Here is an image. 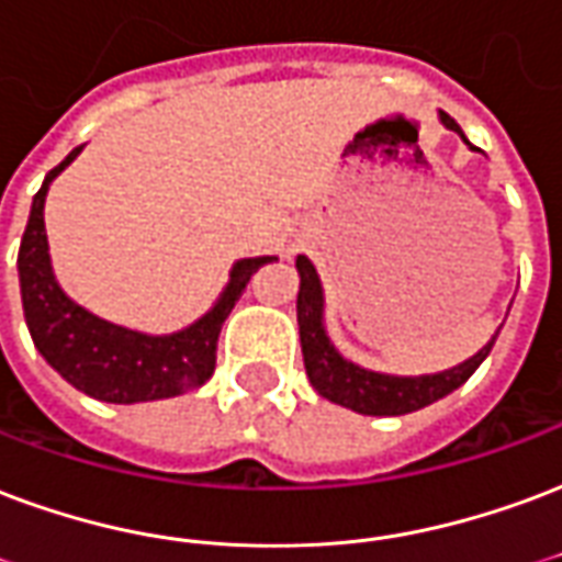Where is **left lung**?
Masks as SVG:
<instances>
[{
    "label": "left lung",
    "mask_w": 562,
    "mask_h": 562,
    "mask_svg": "<svg viewBox=\"0 0 562 562\" xmlns=\"http://www.w3.org/2000/svg\"><path fill=\"white\" fill-rule=\"evenodd\" d=\"M440 124L450 127L464 139V133L450 119L447 112H440ZM468 143V139H464ZM471 145V143H468ZM473 148V145H471ZM297 273H301V292H297V324H301V348H303V366L310 384L318 390V396L327 402H336L342 408H351L357 414H369V417H398V414H411L438 402V398L450 396L452 390H459L468 378L480 369V363L492 351V342L482 345L480 351L464 360V363L452 366L447 372H435V375H384V372H372L363 366L345 360L330 342V336L324 330V292L322 280L315 273L313 261L306 256H297Z\"/></svg>",
    "instance_id": "8db88e82"
}]
</instances>
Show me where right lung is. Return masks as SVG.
Instances as JSON below:
<instances>
[{
  "instance_id": "obj_1",
  "label": "right lung",
  "mask_w": 562,
  "mask_h": 562,
  "mask_svg": "<svg viewBox=\"0 0 562 562\" xmlns=\"http://www.w3.org/2000/svg\"><path fill=\"white\" fill-rule=\"evenodd\" d=\"M80 151L82 145L74 148L56 169H49L32 199L26 232L20 240L16 270H20V294H23V313H26L32 342L68 384L82 390L86 396L112 405L172 398L187 390H196L214 375L220 327L247 289L249 277L261 265L277 261V256L235 261L228 273V285L217 303L199 322L178 334L151 336L122 324L103 322L61 292V285L53 277L47 228H44V199L49 184Z\"/></svg>"
}]
</instances>
